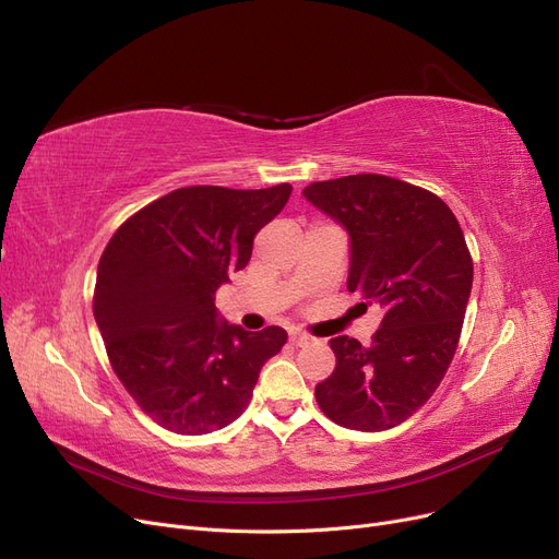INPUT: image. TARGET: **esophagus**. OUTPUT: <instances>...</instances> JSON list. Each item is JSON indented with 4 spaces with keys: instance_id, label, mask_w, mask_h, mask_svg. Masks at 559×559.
Returning a JSON list of instances; mask_svg holds the SVG:
<instances>
[{
    "instance_id": "34e87169",
    "label": "esophagus",
    "mask_w": 559,
    "mask_h": 559,
    "mask_svg": "<svg viewBox=\"0 0 559 559\" xmlns=\"http://www.w3.org/2000/svg\"><path fill=\"white\" fill-rule=\"evenodd\" d=\"M290 343L301 347V345H308V343H311V336L304 334V332H290Z\"/></svg>"
}]
</instances>
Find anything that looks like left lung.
<instances>
[{
  "label": "left lung",
  "instance_id": "left-lung-1",
  "mask_svg": "<svg viewBox=\"0 0 559 559\" xmlns=\"http://www.w3.org/2000/svg\"><path fill=\"white\" fill-rule=\"evenodd\" d=\"M301 195L349 237L347 290L384 306L370 345L329 341L336 368L316 386L318 405L345 428H394L432 396L459 347L472 293L463 230L438 195L384 175L316 181Z\"/></svg>",
  "mask_w": 559,
  "mask_h": 559
}]
</instances>
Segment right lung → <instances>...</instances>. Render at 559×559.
I'll use <instances>...</instances> for the list:
<instances>
[{
  "label": "right lung",
  "mask_w": 559,
  "mask_h": 559,
  "mask_svg": "<svg viewBox=\"0 0 559 559\" xmlns=\"http://www.w3.org/2000/svg\"><path fill=\"white\" fill-rule=\"evenodd\" d=\"M290 193V183L177 189L142 206L103 251L98 332L121 384L163 428L204 436L233 424L285 345V329L246 332L218 316L214 299Z\"/></svg>",
  "instance_id": "1"
}]
</instances>
